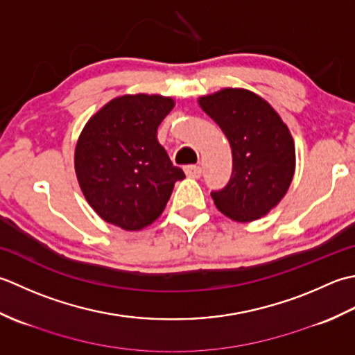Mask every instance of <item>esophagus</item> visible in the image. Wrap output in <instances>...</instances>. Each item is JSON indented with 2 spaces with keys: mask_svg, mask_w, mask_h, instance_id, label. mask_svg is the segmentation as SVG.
I'll return each mask as SVG.
<instances>
[{
  "mask_svg": "<svg viewBox=\"0 0 355 355\" xmlns=\"http://www.w3.org/2000/svg\"><path fill=\"white\" fill-rule=\"evenodd\" d=\"M184 171H185V175L191 179H199L202 175V168L199 167V165H185Z\"/></svg>",
  "mask_w": 355,
  "mask_h": 355,
  "instance_id": "esophagus-1",
  "label": "esophagus"
}]
</instances>
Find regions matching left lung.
Returning <instances> with one entry per match:
<instances>
[{
  "mask_svg": "<svg viewBox=\"0 0 355 355\" xmlns=\"http://www.w3.org/2000/svg\"><path fill=\"white\" fill-rule=\"evenodd\" d=\"M225 133L233 173L225 188L213 191L214 205L236 222L257 220L284 199L295 171V147L279 113L247 89H222L198 99Z\"/></svg>",
  "mask_w": 355,
  "mask_h": 355,
  "instance_id": "1",
  "label": "left lung"
}]
</instances>
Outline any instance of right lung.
Returning <instances> with one entry per match:
<instances>
[{
	"instance_id": "add662e5",
	"label": "right lung",
	"mask_w": 355,
	"mask_h": 355,
	"mask_svg": "<svg viewBox=\"0 0 355 355\" xmlns=\"http://www.w3.org/2000/svg\"><path fill=\"white\" fill-rule=\"evenodd\" d=\"M173 107L168 96L124 95L87 121L76 142L75 171L101 219L139 231L162 214L176 180L185 178L157 141V127Z\"/></svg>"
}]
</instances>
